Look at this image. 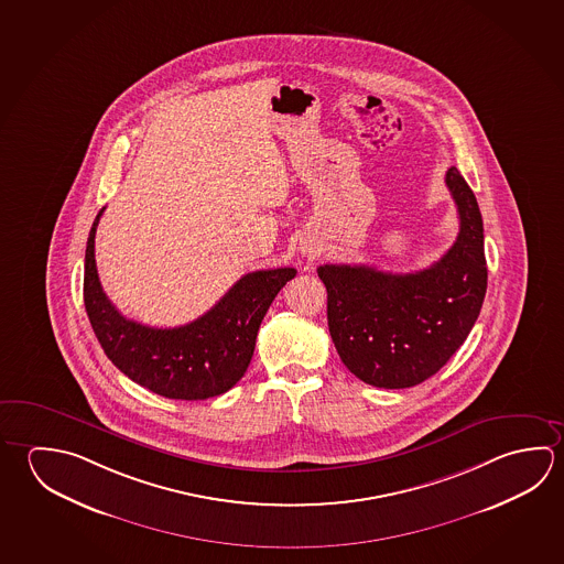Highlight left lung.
Masks as SVG:
<instances>
[{
	"label": "left lung",
	"instance_id": "8db88e82",
	"mask_svg": "<svg viewBox=\"0 0 564 564\" xmlns=\"http://www.w3.org/2000/svg\"><path fill=\"white\" fill-rule=\"evenodd\" d=\"M452 192L459 234L444 258L415 273L368 265H321L326 318L346 368L376 388H410L434 376L464 345L484 305V219L455 166Z\"/></svg>",
	"mask_w": 564,
	"mask_h": 564
}]
</instances>
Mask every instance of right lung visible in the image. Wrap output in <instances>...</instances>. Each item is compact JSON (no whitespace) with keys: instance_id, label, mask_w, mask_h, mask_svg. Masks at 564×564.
Returning a JSON list of instances; mask_svg holds the SVG:
<instances>
[{"instance_id":"obj_1","label":"right lung","mask_w":564,"mask_h":564,"mask_svg":"<svg viewBox=\"0 0 564 564\" xmlns=\"http://www.w3.org/2000/svg\"><path fill=\"white\" fill-rule=\"evenodd\" d=\"M102 212L89 231L83 296L105 355L122 375L154 394L206 400L228 392L246 375L259 325L279 291L295 278V269H263L243 275L206 315L188 325H142L122 315L100 286L95 234Z\"/></svg>"}]
</instances>
